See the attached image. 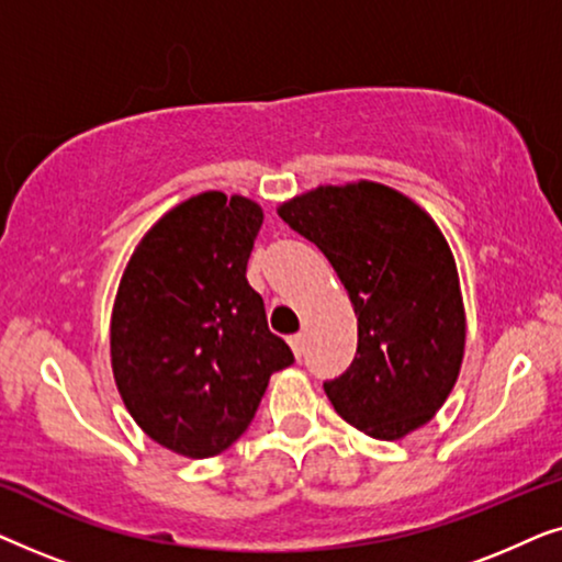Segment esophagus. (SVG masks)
I'll return each mask as SVG.
<instances>
[{"mask_svg":"<svg viewBox=\"0 0 562 562\" xmlns=\"http://www.w3.org/2000/svg\"><path fill=\"white\" fill-rule=\"evenodd\" d=\"M289 345H291V350H294L296 358L304 356V335H302V333L291 335V337H289Z\"/></svg>","mask_w":562,"mask_h":562,"instance_id":"esophagus-1","label":"esophagus"}]
</instances>
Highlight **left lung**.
Returning a JSON list of instances; mask_svg holds the SVG:
<instances>
[{
	"label": "left lung",
	"instance_id": "1",
	"mask_svg": "<svg viewBox=\"0 0 562 562\" xmlns=\"http://www.w3.org/2000/svg\"><path fill=\"white\" fill-rule=\"evenodd\" d=\"M279 217L333 263L358 317V352L325 383L335 412L375 440H402L440 412L465 356L458 266L437 222L375 181L317 187Z\"/></svg>",
	"mask_w": 562,
	"mask_h": 562
}]
</instances>
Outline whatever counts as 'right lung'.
<instances>
[{"instance_id":"right-lung-1","label":"right lung","mask_w":562,"mask_h":562,"mask_svg":"<svg viewBox=\"0 0 562 562\" xmlns=\"http://www.w3.org/2000/svg\"><path fill=\"white\" fill-rule=\"evenodd\" d=\"M260 225L252 199L202 191L143 235L120 279L114 383L137 427L183 458L227 450L271 375L294 363L245 279Z\"/></svg>"}]
</instances>
